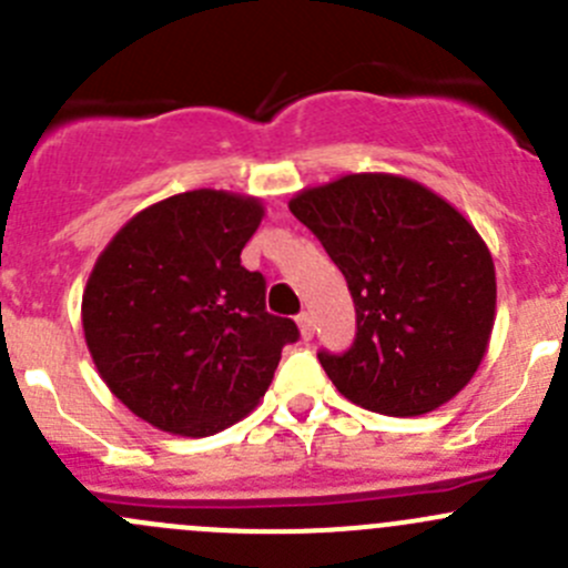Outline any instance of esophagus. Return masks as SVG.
<instances>
[{"mask_svg":"<svg viewBox=\"0 0 568 568\" xmlns=\"http://www.w3.org/2000/svg\"><path fill=\"white\" fill-rule=\"evenodd\" d=\"M296 324H300L302 337H305V341H311V337H313V318H311V313H300V316H296Z\"/></svg>","mask_w":568,"mask_h":568,"instance_id":"esophagus-1","label":"esophagus"}]
</instances>
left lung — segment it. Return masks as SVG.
Here are the masks:
<instances>
[{
    "label": "left lung",
    "instance_id": "left-lung-1",
    "mask_svg": "<svg viewBox=\"0 0 568 568\" xmlns=\"http://www.w3.org/2000/svg\"><path fill=\"white\" fill-rule=\"evenodd\" d=\"M352 291L348 352H318L332 385L363 409L415 417L467 385L495 326V263L439 194L387 173L343 175L288 203Z\"/></svg>",
    "mask_w": 568,
    "mask_h": 568
}]
</instances>
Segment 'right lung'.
I'll return each mask as SVG.
<instances>
[{"label": "right lung", "mask_w": 568, "mask_h": 568, "mask_svg": "<svg viewBox=\"0 0 568 568\" xmlns=\"http://www.w3.org/2000/svg\"><path fill=\"white\" fill-rule=\"evenodd\" d=\"M263 220L255 197L194 189L131 216L95 261L82 326L106 387L151 426L209 437L263 398L291 318L242 266Z\"/></svg>", "instance_id": "add662e5"}]
</instances>
